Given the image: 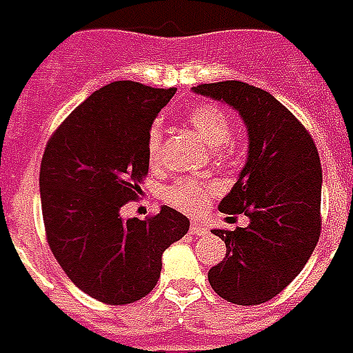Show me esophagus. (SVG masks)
Returning <instances> with one entry per match:
<instances>
[{
	"instance_id": "1",
	"label": "esophagus",
	"mask_w": 353,
	"mask_h": 353,
	"mask_svg": "<svg viewBox=\"0 0 353 353\" xmlns=\"http://www.w3.org/2000/svg\"><path fill=\"white\" fill-rule=\"evenodd\" d=\"M209 230L205 228L203 224H197V222H192V226H190V234L192 236H205Z\"/></svg>"
}]
</instances>
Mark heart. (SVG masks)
Returning a JSON list of instances; mask_svg holds the SVG:
<instances>
[{"label":"heart","instance_id":"b5f03b06","mask_svg":"<svg viewBox=\"0 0 353 353\" xmlns=\"http://www.w3.org/2000/svg\"><path fill=\"white\" fill-rule=\"evenodd\" d=\"M186 121L194 129L197 137L212 150H221L228 146L234 131V121L226 110L214 102H199L186 114ZM148 159L152 165L161 161L163 150V129L161 125H152L148 131ZM214 186L211 182L194 181V179H181L172 182L163 190V199L179 211L188 214H199L209 207Z\"/></svg>","mask_w":353,"mask_h":353}]
</instances>
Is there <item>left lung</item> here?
<instances>
[{
	"instance_id": "left-lung-1",
	"label": "left lung",
	"mask_w": 353,
	"mask_h": 353,
	"mask_svg": "<svg viewBox=\"0 0 353 353\" xmlns=\"http://www.w3.org/2000/svg\"><path fill=\"white\" fill-rule=\"evenodd\" d=\"M194 91L234 106L249 131V157L219 205L243 212L247 228L214 230L226 256L209 270L224 301L254 306L301 274L321 234V161L308 129L270 92L243 81L201 83Z\"/></svg>"
}]
</instances>
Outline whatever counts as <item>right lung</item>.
<instances>
[{"instance_id": "obj_1", "label": "right lung", "mask_w": 353, "mask_h": 353, "mask_svg": "<svg viewBox=\"0 0 353 353\" xmlns=\"http://www.w3.org/2000/svg\"><path fill=\"white\" fill-rule=\"evenodd\" d=\"M114 81L79 104L45 146L39 169L45 236L77 289L104 304L141 301L156 287L163 251L190 221L163 205L144 221L119 216L148 174V131L171 97Z\"/></svg>"}]
</instances>
